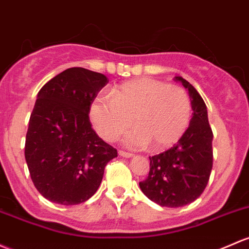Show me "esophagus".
<instances>
[{
	"mask_svg": "<svg viewBox=\"0 0 249 249\" xmlns=\"http://www.w3.org/2000/svg\"><path fill=\"white\" fill-rule=\"evenodd\" d=\"M118 153H119V155L123 156V158L129 159V158H132V156H133L132 153H127V151H124V150H119Z\"/></svg>",
	"mask_w": 249,
	"mask_h": 249,
	"instance_id": "obj_1",
	"label": "esophagus"
}]
</instances>
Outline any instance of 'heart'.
Instances as JSON below:
<instances>
[{
	"mask_svg": "<svg viewBox=\"0 0 249 249\" xmlns=\"http://www.w3.org/2000/svg\"><path fill=\"white\" fill-rule=\"evenodd\" d=\"M90 120L105 141H116L133 124L123 140L130 148L163 150L174 145L186 131L191 103L181 87L149 77L136 78L113 88L111 98L98 95L89 108Z\"/></svg>",
	"mask_w": 249,
	"mask_h": 249,
	"instance_id": "1",
	"label": "heart"
}]
</instances>
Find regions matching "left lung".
<instances>
[{
	"instance_id": "8db88e82",
	"label": "left lung",
	"mask_w": 249,
	"mask_h": 249,
	"mask_svg": "<svg viewBox=\"0 0 249 249\" xmlns=\"http://www.w3.org/2000/svg\"><path fill=\"white\" fill-rule=\"evenodd\" d=\"M192 105L190 126L174 146L150 156L148 178L140 187L154 203L166 208H180L197 199L204 192L213 169V133L208 119V109L197 89L181 76Z\"/></svg>"
}]
</instances>
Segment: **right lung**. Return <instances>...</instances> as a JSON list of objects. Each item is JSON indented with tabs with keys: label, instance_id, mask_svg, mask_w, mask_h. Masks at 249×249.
<instances>
[{
	"label": "right lung",
	"instance_id": "1",
	"mask_svg": "<svg viewBox=\"0 0 249 249\" xmlns=\"http://www.w3.org/2000/svg\"><path fill=\"white\" fill-rule=\"evenodd\" d=\"M108 78L69 68L38 93L26 133L25 159L41 196L62 205L88 200L101 184L117 149L91 129L89 108Z\"/></svg>",
	"mask_w": 249,
	"mask_h": 249
}]
</instances>
